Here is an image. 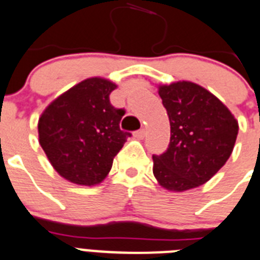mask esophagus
<instances>
[{"label": "esophagus", "mask_w": 260, "mask_h": 260, "mask_svg": "<svg viewBox=\"0 0 260 260\" xmlns=\"http://www.w3.org/2000/svg\"><path fill=\"white\" fill-rule=\"evenodd\" d=\"M145 129H140L137 131V132H135V137H137V139H144V136H145Z\"/></svg>", "instance_id": "esophagus-1"}]
</instances>
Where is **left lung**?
Returning a JSON list of instances; mask_svg holds the SVG:
<instances>
[{
  "instance_id": "8db88e82",
  "label": "left lung",
  "mask_w": 260,
  "mask_h": 260,
  "mask_svg": "<svg viewBox=\"0 0 260 260\" xmlns=\"http://www.w3.org/2000/svg\"><path fill=\"white\" fill-rule=\"evenodd\" d=\"M169 116L171 143L153 154V174L167 190L185 191L208 182L229 160L238 121L208 89L191 82L158 87Z\"/></svg>"
}]
</instances>
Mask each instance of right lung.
<instances>
[{
    "label": "right lung",
    "mask_w": 260,
    "mask_h": 260,
    "mask_svg": "<svg viewBox=\"0 0 260 260\" xmlns=\"http://www.w3.org/2000/svg\"><path fill=\"white\" fill-rule=\"evenodd\" d=\"M115 88L110 80L89 78L56 98L39 117V144L54 169L70 182L100 184L131 136L119 125L125 111L110 102Z\"/></svg>",
    "instance_id": "1"
}]
</instances>
